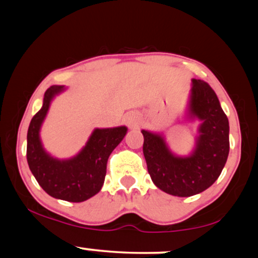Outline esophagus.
I'll return each instance as SVG.
<instances>
[{
    "mask_svg": "<svg viewBox=\"0 0 258 258\" xmlns=\"http://www.w3.org/2000/svg\"><path fill=\"white\" fill-rule=\"evenodd\" d=\"M126 123L128 127H136L138 125V116L136 114H128L126 116Z\"/></svg>",
    "mask_w": 258,
    "mask_h": 258,
    "instance_id": "obj_1",
    "label": "esophagus"
}]
</instances>
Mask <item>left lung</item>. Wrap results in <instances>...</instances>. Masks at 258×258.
<instances>
[{
	"mask_svg": "<svg viewBox=\"0 0 258 258\" xmlns=\"http://www.w3.org/2000/svg\"><path fill=\"white\" fill-rule=\"evenodd\" d=\"M190 114L201 120L194 153L188 158L174 156L164 138L142 131L143 154L154 184L174 197H191L216 182L229 154V122L211 86L193 79Z\"/></svg>",
	"mask_w": 258,
	"mask_h": 258,
	"instance_id": "left-lung-1",
	"label": "left lung"
}]
</instances>
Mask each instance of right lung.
Listing matches in <instances>:
<instances>
[{
  "mask_svg": "<svg viewBox=\"0 0 258 258\" xmlns=\"http://www.w3.org/2000/svg\"><path fill=\"white\" fill-rule=\"evenodd\" d=\"M63 90L64 86H52L44 93L42 108L34 115L28 130L26 159L32 174L47 194L55 199L81 203L102 189L106 162L125 137L127 128L121 126L94 130L86 147L75 158L61 161L53 159L43 150L38 132L53 97Z\"/></svg>",
  "mask_w": 258,
  "mask_h": 258,
  "instance_id": "1",
  "label": "right lung"
}]
</instances>
